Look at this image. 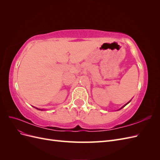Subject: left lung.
Segmentation results:
<instances>
[{"label":"left lung","mask_w":160,"mask_h":160,"mask_svg":"<svg viewBox=\"0 0 160 160\" xmlns=\"http://www.w3.org/2000/svg\"><path fill=\"white\" fill-rule=\"evenodd\" d=\"M129 102H130V101H129V102H128V103H127V104H125V105H124V106H123V107H122V108H121V109H122V108H124V107H125V105H128V103H129Z\"/></svg>","instance_id":"left-lung-1"}]
</instances>
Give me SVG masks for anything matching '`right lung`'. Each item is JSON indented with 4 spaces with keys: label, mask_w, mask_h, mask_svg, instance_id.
Instances as JSON below:
<instances>
[{
    "label": "right lung",
    "mask_w": 160,
    "mask_h": 160,
    "mask_svg": "<svg viewBox=\"0 0 160 160\" xmlns=\"http://www.w3.org/2000/svg\"><path fill=\"white\" fill-rule=\"evenodd\" d=\"M36 108V109H38V110H41V109H38V108Z\"/></svg>",
    "instance_id": "obj_1"
}]
</instances>
